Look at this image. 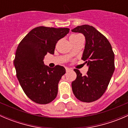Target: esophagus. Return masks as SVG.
<instances>
[{"label":"esophagus","instance_id":"1","mask_svg":"<svg viewBox=\"0 0 128 128\" xmlns=\"http://www.w3.org/2000/svg\"><path fill=\"white\" fill-rule=\"evenodd\" d=\"M66 72H69V71H70V69L68 68H66Z\"/></svg>","mask_w":128,"mask_h":128}]
</instances>
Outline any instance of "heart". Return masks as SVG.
<instances>
[{"label": "heart", "instance_id": "1", "mask_svg": "<svg viewBox=\"0 0 128 128\" xmlns=\"http://www.w3.org/2000/svg\"><path fill=\"white\" fill-rule=\"evenodd\" d=\"M80 36V35H78V34H72V35H71L70 36V38H69V40H70V41L71 42H74V41H76V40L78 39L79 37ZM69 56H70V54L69 55Z\"/></svg>", "mask_w": 128, "mask_h": 128}]
</instances>
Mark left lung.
<instances>
[{
	"label": "left lung",
	"instance_id": "obj_1",
	"mask_svg": "<svg viewBox=\"0 0 128 128\" xmlns=\"http://www.w3.org/2000/svg\"><path fill=\"white\" fill-rule=\"evenodd\" d=\"M72 32L81 33L86 38V46L82 59L88 66L86 76L78 69L77 77L72 82L75 96L83 102H92L100 98L108 87L114 71V54L107 38L88 24L78 26Z\"/></svg>",
	"mask_w": 128,
	"mask_h": 128
}]
</instances>
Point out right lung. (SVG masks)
Masks as SVG:
<instances>
[{"instance_id":"1","label":"right lung","mask_w":128,"mask_h":128,"mask_svg":"<svg viewBox=\"0 0 128 128\" xmlns=\"http://www.w3.org/2000/svg\"><path fill=\"white\" fill-rule=\"evenodd\" d=\"M69 32L68 28L38 26L31 30L20 41L14 59L16 74L24 94L38 104H47L56 98L58 84L66 69L44 64L48 52L53 54L58 40Z\"/></svg>"}]
</instances>
